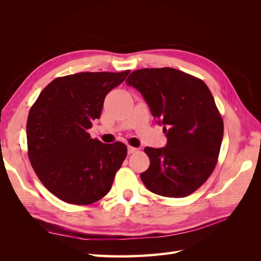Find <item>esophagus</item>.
Segmentation results:
<instances>
[{
    "label": "esophagus",
    "instance_id": "esophagus-1",
    "mask_svg": "<svg viewBox=\"0 0 261 261\" xmlns=\"http://www.w3.org/2000/svg\"><path fill=\"white\" fill-rule=\"evenodd\" d=\"M138 148H135V147H132V146H128V148H127V152H128V154H133V153H135V152H137L138 151Z\"/></svg>",
    "mask_w": 261,
    "mask_h": 261
}]
</instances>
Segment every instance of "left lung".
<instances>
[{
    "label": "left lung",
    "mask_w": 261,
    "mask_h": 261,
    "mask_svg": "<svg viewBox=\"0 0 261 261\" xmlns=\"http://www.w3.org/2000/svg\"><path fill=\"white\" fill-rule=\"evenodd\" d=\"M126 84L146 100L168 144L146 147L149 169L145 186L156 195L181 198L193 194L215 170L223 138V120L207 85L181 70L137 69Z\"/></svg>",
    "instance_id": "obj_1"
}]
</instances>
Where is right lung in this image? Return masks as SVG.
I'll use <instances>...</instances> for the list:
<instances>
[{"instance_id": "right-lung-1", "label": "right lung", "mask_w": 261, "mask_h": 261, "mask_svg": "<svg viewBox=\"0 0 261 261\" xmlns=\"http://www.w3.org/2000/svg\"><path fill=\"white\" fill-rule=\"evenodd\" d=\"M129 72L55 78L31 107L26 126L29 161L44 187L61 200L90 204L111 189L127 148L120 141L92 139L88 129L100 117L107 94Z\"/></svg>"}]
</instances>
